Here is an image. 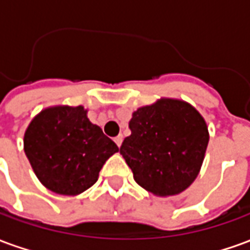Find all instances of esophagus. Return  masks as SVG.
Listing matches in <instances>:
<instances>
[{
	"label": "esophagus",
	"instance_id": "esophagus-1",
	"mask_svg": "<svg viewBox=\"0 0 250 250\" xmlns=\"http://www.w3.org/2000/svg\"><path fill=\"white\" fill-rule=\"evenodd\" d=\"M114 142L116 143V146L120 147V145H122V142H123V136L122 135H118L116 138L114 139Z\"/></svg>",
	"mask_w": 250,
	"mask_h": 250
}]
</instances>
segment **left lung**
<instances>
[{
    "mask_svg": "<svg viewBox=\"0 0 250 250\" xmlns=\"http://www.w3.org/2000/svg\"><path fill=\"white\" fill-rule=\"evenodd\" d=\"M120 154L136 184L166 197L184 191L197 178L209 132L204 118L190 104L162 99L142 107L130 120Z\"/></svg>",
    "mask_w": 250,
    "mask_h": 250,
    "instance_id": "left-lung-1",
    "label": "left lung"
}]
</instances>
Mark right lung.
I'll use <instances>...</instances> for the list:
<instances>
[{
    "label": "right lung",
    "instance_id": "1",
    "mask_svg": "<svg viewBox=\"0 0 250 250\" xmlns=\"http://www.w3.org/2000/svg\"><path fill=\"white\" fill-rule=\"evenodd\" d=\"M24 148L41 184L62 195L91 188L105 161L119 150L82 105L44 109L30 122Z\"/></svg>",
    "mask_w": 250,
    "mask_h": 250
}]
</instances>
